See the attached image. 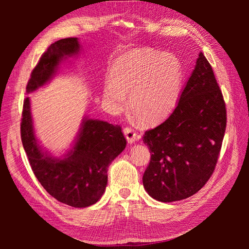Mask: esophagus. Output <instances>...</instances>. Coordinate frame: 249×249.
<instances>
[{"label": "esophagus", "mask_w": 249, "mask_h": 249, "mask_svg": "<svg viewBox=\"0 0 249 249\" xmlns=\"http://www.w3.org/2000/svg\"><path fill=\"white\" fill-rule=\"evenodd\" d=\"M124 136H125V138H126V140L129 143H133V142L136 141V139H137L136 133H135V131L130 126L124 127Z\"/></svg>", "instance_id": "34e87169"}]
</instances>
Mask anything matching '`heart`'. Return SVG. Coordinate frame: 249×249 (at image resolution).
<instances>
[{"label": "heart", "mask_w": 249, "mask_h": 249, "mask_svg": "<svg viewBox=\"0 0 249 249\" xmlns=\"http://www.w3.org/2000/svg\"><path fill=\"white\" fill-rule=\"evenodd\" d=\"M104 99L113 111H122L129 94L134 117L145 125L166 118L175 109L182 90V64L169 53L135 49L113 63Z\"/></svg>", "instance_id": "1"}]
</instances>
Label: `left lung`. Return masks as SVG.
<instances>
[{"label": "left lung", "instance_id": "left-lung-1", "mask_svg": "<svg viewBox=\"0 0 249 249\" xmlns=\"http://www.w3.org/2000/svg\"><path fill=\"white\" fill-rule=\"evenodd\" d=\"M225 127L221 90L200 52L176 109L143 136L152 154L142 178L149 196L171 202L198 192L215 169Z\"/></svg>", "mask_w": 249, "mask_h": 249}]
</instances>
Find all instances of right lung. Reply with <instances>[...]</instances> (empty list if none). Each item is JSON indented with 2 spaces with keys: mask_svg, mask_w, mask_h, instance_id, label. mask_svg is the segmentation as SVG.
<instances>
[{
  "mask_svg": "<svg viewBox=\"0 0 249 249\" xmlns=\"http://www.w3.org/2000/svg\"><path fill=\"white\" fill-rule=\"evenodd\" d=\"M78 38H64L52 43L31 73L27 93L36 91L55 76L59 65L79 55ZM22 146L35 177L47 192L74 208H86L99 201L106 190L108 167L123 152L126 141L119 125L85 116L71 148L54 157L36 138L30 97H26L20 124Z\"/></svg>",
  "mask_w": 249,
  "mask_h": 249,
  "instance_id": "right-lung-1",
  "label": "right lung"
}]
</instances>
